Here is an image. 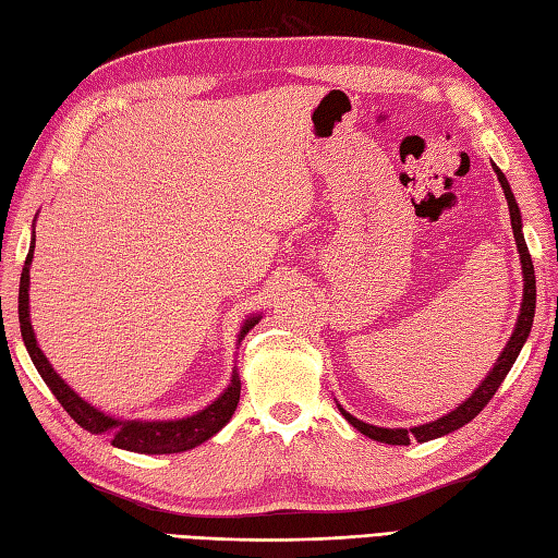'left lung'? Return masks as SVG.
<instances>
[{"mask_svg":"<svg viewBox=\"0 0 558 558\" xmlns=\"http://www.w3.org/2000/svg\"><path fill=\"white\" fill-rule=\"evenodd\" d=\"M492 168L499 177V184L506 194L508 201V213H511V228H513V236H515V246H518V254H520V268H523V302H520V314H518V322L511 338H508L504 352L496 357L492 372L484 376V381L472 390V396L468 400H462L456 410H450L444 417H438L434 422H426V424H417L412 426V429H402V426H396V429H388V426H374V424H366L357 417H352V414L340 405L338 402V410L342 417H345L354 429L362 432L364 436L374 438V441H381L388 446H408L412 438H417L420 444L424 441H432V438L438 436H446L450 432L460 429V426H465L468 422H472L477 417V414L484 410V405L494 398L496 390L504 384L506 374L511 372V366L515 364L520 350H523L525 340L530 336V328H532V318H535V304H537V288H535V266H532V258L527 252V244H525V236H523V216H520V208H518V201L511 192V184H508L506 174L496 168L492 162Z\"/></svg>","mask_w":558,"mask_h":558,"instance_id":"1","label":"left lung"}]
</instances>
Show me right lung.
I'll use <instances>...</instances> for the list:
<instances>
[{"label": "right lung", "mask_w": 558, "mask_h": 558, "mask_svg": "<svg viewBox=\"0 0 558 558\" xmlns=\"http://www.w3.org/2000/svg\"><path fill=\"white\" fill-rule=\"evenodd\" d=\"M33 248H35V228L31 236V248L26 256V264L21 270V286H19V322H21V336L26 342V350L35 364V369L43 376L47 388L52 390V396L62 402V408L74 417L76 424L90 434L108 436L112 446L122 450H132V453H146V456H165V453H182V450H192L208 441L210 436H216L225 424L232 420L240 402V374L232 369L230 384L222 393L198 410L196 414H189L182 420H124L114 417V414L102 412L100 408L90 405L88 400H83L74 388H71L62 376L54 372L50 360L45 357V352L38 348L35 340L33 326H31V304H28V290H31V264H33ZM260 322V314H254L244 318L236 336V345L244 340V336Z\"/></svg>", "instance_id": "1"}]
</instances>
